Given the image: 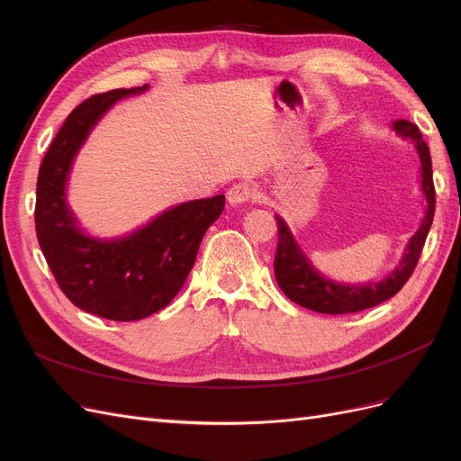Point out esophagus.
<instances>
[{"instance_id":"34e87169","label":"esophagus","mask_w":461,"mask_h":461,"mask_svg":"<svg viewBox=\"0 0 461 461\" xmlns=\"http://www.w3.org/2000/svg\"><path fill=\"white\" fill-rule=\"evenodd\" d=\"M256 188L249 186L248 183H239L234 185L229 192H227V200L230 205H246L252 200H256Z\"/></svg>"}]
</instances>
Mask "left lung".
I'll use <instances>...</instances> for the list:
<instances>
[{
	"label": "left lung",
	"mask_w": 461,
	"mask_h": 461,
	"mask_svg": "<svg viewBox=\"0 0 461 461\" xmlns=\"http://www.w3.org/2000/svg\"><path fill=\"white\" fill-rule=\"evenodd\" d=\"M393 131L410 140L415 148L417 158H420V185L425 198V215L420 222V227L413 232L403 248L402 259L396 267L384 275L379 281L367 283H340L319 273L312 259L305 256L302 246L292 234L286 221L281 215H275L278 227V248L275 258V276L285 294L296 302L302 308H308L317 313H354L373 308L393 298L396 292L406 285L410 275L413 273L417 259L421 256L427 234L435 217V186H432V163L427 144L423 142L420 129L410 121L396 119L393 121Z\"/></svg>",
	"instance_id": "left-lung-1"
}]
</instances>
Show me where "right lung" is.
Masks as SVG:
<instances>
[{"mask_svg": "<svg viewBox=\"0 0 461 461\" xmlns=\"http://www.w3.org/2000/svg\"><path fill=\"white\" fill-rule=\"evenodd\" d=\"M148 88L111 90L75 107L38 173L34 221L41 254L77 308L111 321H138L169 305L194 267L205 230L225 207L222 194L176 203L113 239L80 227L67 198L78 151L111 107Z\"/></svg>", "mask_w": 461, "mask_h": 461, "instance_id": "1", "label": "right lung"}]
</instances>
